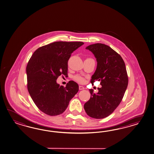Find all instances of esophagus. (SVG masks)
<instances>
[{"label":"esophagus","mask_w":154,"mask_h":154,"mask_svg":"<svg viewBox=\"0 0 154 154\" xmlns=\"http://www.w3.org/2000/svg\"><path fill=\"white\" fill-rule=\"evenodd\" d=\"M79 90H84L85 89V88L84 86H79Z\"/></svg>","instance_id":"1"}]
</instances>
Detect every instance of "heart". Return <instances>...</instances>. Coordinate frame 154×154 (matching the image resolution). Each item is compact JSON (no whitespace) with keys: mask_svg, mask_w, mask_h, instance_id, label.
I'll list each match as a JSON object with an SVG mask.
<instances>
[{"mask_svg":"<svg viewBox=\"0 0 154 154\" xmlns=\"http://www.w3.org/2000/svg\"><path fill=\"white\" fill-rule=\"evenodd\" d=\"M74 79L75 81L80 82V83H84L85 82V79L84 78L82 77L81 76H80V75H75L74 78Z\"/></svg>","mask_w":154,"mask_h":154,"instance_id":"obj_1","label":"heart"}]
</instances>
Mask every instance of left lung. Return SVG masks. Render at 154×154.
I'll return each mask as SVG.
<instances>
[{"mask_svg": "<svg viewBox=\"0 0 154 154\" xmlns=\"http://www.w3.org/2000/svg\"><path fill=\"white\" fill-rule=\"evenodd\" d=\"M97 61V69L90 82L100 81L98 93L90 89L91 97L84 104L86 114L93 118H105L113 112L121 103L128 85V76L122 57L110 47L104 44L90 45Z\"/></svg>", "mask_w": 154, "mask_h": 154, "instance_id": "1", "label": "left lung"}]
</instances>
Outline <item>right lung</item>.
Instances as JSON below:
<instances>
[{"label": "right lung", "mask_w": 154, "mask_h": 154, "mask_svg": "<svg viewBox=\"0 0 154 154\" xmlns=\"http://www.w3.org/2000/svg\"><path fill=\"white\" fill-rule=\"evenodd\" d=\"M83 42H56L40 47L26 66L27 88L34 103L46 114H61L79 91L78 84L69 81L66 86L57 84V78L68 75V61Z\"/></svg>", "instance_id": "add662e5"}]
</instances>
